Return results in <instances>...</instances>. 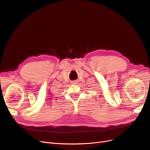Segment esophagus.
Here are the masks:
<instances>
[{
    "instance_id": "1",
    "label": "esophagus",
    "mask_w": 150,
    "mask_h": 150,
    "mask_svg": "<svg viewBox=\"0 0 150 150\" xmlns=\"http://www.w3.org/2000/svg\"><path fill=\"white\" fill-rule=\"evenodd\" d=\"M77 83V81H73V83H74V84H76V83Z\"/></svg>"
}]
</instances>
